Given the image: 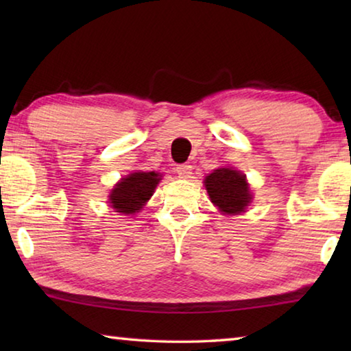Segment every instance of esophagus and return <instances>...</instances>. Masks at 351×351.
<instances>
[{
  "label": "esophagus",
  "instance_id": "34e87169",
  "mask_svg": "<svg viewBox=\"0 0 351 351\" xmlns=\"http://www.w3.org/2000/svg\"><path fill=\"white\" fill-rule=\"evenodd\" d=\"M176 173L180 178H184V180H186V178H190V175H192V165L180 164L176 167Z\"/></svg>",
  "mask_w": 351,
  "mask_h": 351
}]
</instances>
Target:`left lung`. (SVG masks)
I'll list each match as a JSON object with an SVG mask.
<instances>
[{"label": "left lung", "instance_id": "1", "mask_svg": "<svg viewBox=\"0 0 351 351\" xmlns=\"http://www.w3.org/2000/svg\"><path fill=\"white\" fill-rule=\"evenodd\" d=\"M204 186L212 203L226 215H239L252 201L246 175L232 167L213 170L206 176Z\"/></svg>", "mask_w": 351, "mask_h": 351}]
</instances>
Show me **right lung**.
<instances>
[{
    "label": "right lung",
    "mask_w": 351,
    "mask_h": 351,
    "mask_svg": "<svg viewBox=\"0 0 351 351\" xmlns=\"http://www.w3.org/2000/svg\"><path fill=\"white\" fill-rule=\"evenodd\" d=\"M161 175L154 171H134L122 178L110 193V206L122 215H134L154 192Z\"/></svg>",
    "instance_id": "add662e5"
}]
</instances>
